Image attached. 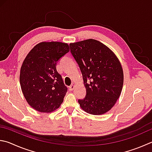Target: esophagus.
<instances>
[{
	"mask_svg": "<svg viewBox=\"0 0 152 152\" xmlns=\"http://www.w3.org/2000/svg\"><path fill=\"white\" fill-rule=\"evenodd\" d=\"M74 88H75V85L72 84L71 86H69V90H70V91H72L74 89Z\"/></svg>",
	"mask_w": 152,
	"mask_h": 152,
	"instance_id": "obj_1",
	"label": "esophagus"
}]
</instances>
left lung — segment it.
<instances>
[{
    "label": "left lung",
    "mask_w": 152,
    "mask_h": 152,
    "mask_svg": "<svg viewBox=\"0 0 152 152\" xmlns=\"http://www.w3.org/2000/svg\"><path fill=\"white\" fill-rule=\"evenodd\" d=\"M70 47L86 89V97L78 100L80 106L90 114H105L122 92L124 72L120 62L107 46L94 39L71 43Z\"/></svg>",
    "instance_id": "left-lung-1"
}]
</instances>
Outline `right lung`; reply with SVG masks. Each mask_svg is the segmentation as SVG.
<instances>
[{"instance_id":"add662e5","label":"right lung","mask_w":152,"mask_h":152,"mask_svg":"<svg viewBox=\"0 0 152 152\" xmlns=\"http://www.w3.org/2000/svg\"><path fill=\"white\" fill-rule=\"evenodd\" d=\"M69 51L66 43L42 42L27 54L20 68V84L26 100L34 110L50 113L63 102L68 88L56 66Z\"/></svg>"}]
</instances>
